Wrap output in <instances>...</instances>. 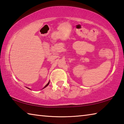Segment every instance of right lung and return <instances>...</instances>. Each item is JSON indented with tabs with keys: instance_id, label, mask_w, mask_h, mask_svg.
Returning a JSON list of instances; mask_svg holds the SVG:
<instances>
[{
	"instance_id": "obj_1",
	"label": "right lung",
	"mask_w": 124,
	"mask_h": 124,
	"mask_svg": "<svg viewBox=\"0 0 124 124\" xmlns=\"http://www.w3.org/2000/svg\"><path fill=\"white\" fill-rule=\"evenodd\" d=\"M49 83H50V81H49V82H48V83L46 85H45V87H44V88H43V89H44V88H46V87H47V85H48V84H49ZM27 88H28V89H30V88H27Z\"/></svg>"
}]
</instances>
